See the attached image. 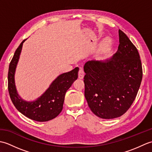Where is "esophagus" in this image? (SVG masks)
<instances>
[{
  "label": "esophagus",
  "instance_id": "34e87169",
  "mask_svg": "<svg viewBox=\"0 0 152 152\" xmlns=\"http://www.w3.org/2000/svg\"><path fill=\"white\" fill-rule=\"evenodd\" d=\"M84 74H85V72L84 71H83L82 68H80L79 71H78V78L80 79H82L83 78V76H84Z\"/></svg>",
  "mask_w": 152,
  "mask_h": 152
}]
</instances>
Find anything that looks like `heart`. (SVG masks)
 <instances>
[{"mask_svg":"<svg viewBox=\"0 0 152 152\" xmlns=\"http://www.w3.org/2000/svg\"><path fill=\"white\" fill-rule=\"evenodd\" d=\"M110 42L108 40H106L101 46V48H100L99 50L100 54H104L106 52H107L110 48Z\"/></svg>","mask_w":152,"mask_h":152,"instance_id":"obj_1","label":"heart"}]
</instances>
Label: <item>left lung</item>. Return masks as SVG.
Returning <instances> with one entry per match:
<instances>
[{
	"label": "left lung",
	"instance_id": "8db88e82",
	"mask_svg": "<svg viewBox=\"0 0 152 152\" xmlns=\"http://www.w3.org/2000/svg\"><path fill=\"white\" fill-rule=\"evenodd\" d=\"M118 49L104 61H89L84 67L85 97L98 117L113 119L124 114L133 104L142 78L137 48L119 30Z\"/></svg>",
	"mask_w": 152,
	"mask_h": 152
}]
</instances>
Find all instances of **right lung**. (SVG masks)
Masks as SVG:
<instances>
[{"label":"right lung","instance_id":"1","mask_svg":"<svg viewBox=\"0 0 152 152\" xmlns=\"http://www.w3.org/2000/svg\"><path fill=\"white\" fill-rule=\"evenodd\" d=\"M25 39L15 50L10 63L8 74V88L10 96L18 110L22 114L33 120L43 122L51 120L62 111L64 96L74 80L78 78L79 68L76 67L70 72L61 74L51 83L42 95L33 102L22 100L18 94L15 88L14 74L16 66Z\"/></svg>","mask_w":152,"mask_h":152}]
</instances>
